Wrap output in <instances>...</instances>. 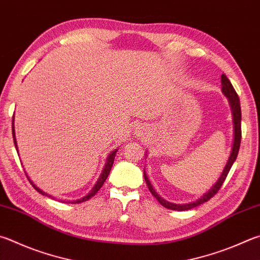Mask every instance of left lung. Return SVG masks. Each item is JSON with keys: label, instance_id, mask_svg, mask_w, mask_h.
Wrapping results in <instances>:
<instances>
[{"label": "left lung", "instance_id": "obj_1", "mask_svg": "<svg viewBox=\"0 0 260 260\" xmlns=\"http://www.w3.org/2000/svg\"><path fill=\"white\" fill-rule=\"evenodd\" d=\"M221 92H223L224 95L228 98L229 103L231 106V110H232V117H233V125H234V140H233V146H232V151H231V154L228 160V164L225 165L224 171L221 173V175L219 176L218 181H217L214 185L210 187V190L208 192H206L204 196L200 197L199 199L193 201V202H188V204H173V202H169L167 200H165L164 198L160 197L155 190L153 188V186L151 185V182L149 181L148 175H146L145 169H144V179L146 182V185H148L150 192L152 193V196L157 199L160 205L164 206L165 208L171 209V210H177V211H183V210H188L194 208V207L205 204V202L208 201L209 199H211L214 197L218 190L220 188V186L223 185V183L225 181L226 176L230 172L231 167L234 164L235 159L238 157L239 153V149H240V143H241V107H240V100L237 92H235L234 87L232 86V84L229 81V78L225 76L223 74L221 75ZM145 155H148L145 153Z\"/></svg>", "mask_w": 260, "mask_h": 260}]
</instances>
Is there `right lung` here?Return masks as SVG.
<instances>
[{
    "label": "right lung",
    "mask_w": 260,
    "mask_h": 260,
    "mask_svg": "<svg viewBox=\"0 0 260 260\" xmlns=\"http://www.w3.org/2000/svg\"><path fill=\"white\" fill-rule=\"evenodd\" d=\"M12 135H13V142H15L16 150H17V152H18V145H17L16 132H15V116L12 117ZM117 151H118V149L114 150V151H112V152H111L109 155H108V158H107V162H106V165H105V168H103V171H102V173H101L100 177H99L98 182L95 183V185H94V186L92 187V190L89 191L86 196L83 197V198H81V199L75 200V201H66V204H81V202H84V201H86V200H88V199H91V198H92L93 196H95V193H96L99 190H100L101 186L103 185V183L106 182V179H107L108 175H109V173H110V171H111L112 165H114V161H115V157H116ZM26 176H27V178H28V181L30 182V184H31L32 186H34V188H35V190H36L37 192L41 193V194H43V196H46V197H49V198H52L50 194H48V193H45L44 191H42L41 188L37 187V186L35 185V184L32 183L31 179H30L29 177H28L27 173H26Z\"/></svg>",
    "instance_id": "1"
}]
</instances>
